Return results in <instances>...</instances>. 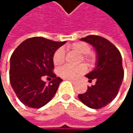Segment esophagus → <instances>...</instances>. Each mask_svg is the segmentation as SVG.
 Masks as SVG:
<instances>
[{
  "mask_svg": "<svg viewBox=\"0 0 133 133\" xmlns=\"http://www.w3.org/2000/svg\"><path fill=\"white\" fill-rule=\"evenodd\" d=\"M69 81H70L72 84H74V85H75V84H76V82H75V81H73V80H69Z\"/></svg>",
  "mask_w": 133,
  "mask_h": 133,
  "instance_id": "1",
  "label": "esophagus"
}]
</instances>
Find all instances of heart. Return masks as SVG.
<instances>
[{
    "label": "heart",
    "mask_w": 133,
    "mask_h": 133,
    "mask_svg": "<svg viewBox=\"0 0 133 133\" xmlns=\"http://www.w3.org/2000/svg\"><path fill=\"white\" fill-rule=\"evenodd\" d=\"M74 51L79 53L80 55H83L82 59L89 66H93L96 62L95 55L90 52L91 51V46L83 41H78L73 43L68 47ZM65 51L63 48H58L54 54L53 56V62L55 65H60L64 63L65 62ZM87 71V67L85 65L82 64L78 66L72 67L69 65H64L58 69V75L68 80H75L78 78L81 75L85 74Z\"/></svg>",
    "instance_id": "1"
}]
</instances>
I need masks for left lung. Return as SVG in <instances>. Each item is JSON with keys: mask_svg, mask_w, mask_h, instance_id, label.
<instances>
[{"mask_svg": "<svg viewBox=\"0 0 133 133\" xmlns=\"http://www.w3.org/2000/svg\"><path fill=\"white\" fill-rule=\"evenodd\" d=\"M81 40L89 43L96 51V67L85 76L95 85L79 94L78 98L88 107L98 109L110 103L119 92L123 77L122 56L118 48L110 41L98 35H89Z\"/></svg>", "mask_w": 133, "mask_h": 133, "instance_id": "8db88e82", "label": "left lung"}]
</instances>
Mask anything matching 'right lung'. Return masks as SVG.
<instances>
[{
  "label": "right lung",
  "mask_w": 133,
  "mask_h": 133,
  "mask_svg": "<svg viewBox=\"0 0 133 133\" xmlns=\"http://www.w3.org/2000/svg\"><path fill=\"white\" fill-rule=\"evenodd\" d=\"M65 43L34 37L23 41L14 50L10 60V82L24 105L39 109L54 97L62 79L52 71L53 56ZM44 75L52 78L48 85L41 79Z\"/></svg>",
  "instance_id": "add662e5"
}]
</instances>
